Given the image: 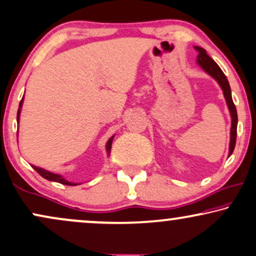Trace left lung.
<instances>
[{
	"mask_svg": "<svg viewBox=\"0 0 256 256\" xmlns=\"http://www.w3.org/2000/svg\"><path fill=\"white\" fill-rule=\"evenodd\" d=\"M195 50L198 52V56H197V64L204 70V72L208 73L209 76H212L216 82H218V85L221 86V88L223 90V94H224L226 102H227L229 112H230V116H232L230 143H229V156H230L235 148L236 134H238V112H236V108L234 102H232L230 86H229V82L227 78L224 76V73H223L222 70L220 68L218 64H216L215 61L208 56V54H206V50H203L202 47H198V46H195Z\"/></svg>",
	"mask_w": 256,
	"mask_h": 256,
	"instance_id": "left-lung-1",
	"label": "left lung"
}]
</instances>
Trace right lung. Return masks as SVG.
Here are the masks:
<instances>
[{
	"label": "right lung",
	"mask_w": 256,
	"mask_h": 256,
	"mask_svg": "<svg viewBox=\"0 0 256 256\" xmlns=\"http://www.w3.org/2000/svg\"><path fill=\"white\" fill-rule=\"evenodd\" d=\"M22 102H24V98L20 102V105H18V122L20 120V113H21V108H22ZM113 137L114 136H112L111 138L108 139V144H106V151H108V156L110 154V152H111V146H112V140H113ZM33 166V169L36 171V172L40 174V176L44 177V178H46L48 180H52V182H58V183H61V184H64V186H78L76 183H72V182H68V180H66L62 176H60V174H53V172H50V171L42 169V168H38V166Z\"/></svg>",
	"instance_id": "1"
}]
</instances>
